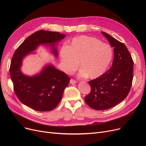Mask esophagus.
<instances>
[{
	"label": "esophagus",
	"instance_id": "esophagus-1",
	"mask_svg": "<svg viewBox=\"0 0 146 146\" xmlns=\"http://www.w3.org/2000/svg\"><path fill=\"white\" fill-rule=\"evenodd\" d=\"M76 82L75 80H73V79H70V84H76Z\"/></svg>",
	"mask_w": 146,
	"mask_h": 146
}]
</instances>
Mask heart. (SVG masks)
Returning a JSON list of instances; mask_svg holds the SVG:
<instances>
[{"mask_svg": "<svg viewBox=\"0 0 146 146\" xmlns=\"http://www.w3.org/2000/svg\"><path fill=\"white\" fill-rule=\"evenodd\" d=\"M59 56L64 73H72L79 62L80 76L94 79L107 70L113 58V50L98 38L82 35L73 38L67 47L61 48Z\"/></svg>", "mask_w": 146, "mask_h": 146, "instance_id": "heart-1", "label": "heart"}]
</instances>
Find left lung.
<instances>
[{
    "mask_svg": "<svg viewBox=\"0 0 146 146\" xmlns=\"http://www.w3.org/2000/svg\"><path fill=\"white\" fill-rule=\"evenodd\" d=\"M102 34L113 47L112 67L101 77L89 82L90 93L86 103L96 110L110 109L127 96L133 79L134 62L126 46L106 33Z\"/></svg>",
    "mask_w": 146,
    "mask_h": 146,
    "instance_id": "1",
    "label": "left lung"
}]
</instances>
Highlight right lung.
<instances>
[{
    "label": "right lung",
    "instance_id": "obj_1",
    "mask_svg": "<svg viewBox=\"0 0 146 146\" xmlns=\"http://www.w3.org/2000/svg\"><path fill=\"white\" fill-rule=\"evenodd\" d=\"M65 35L57 32L40 30L29 36L15 51L12 58L10 74L15 92L20 101L38 111H49L60 103L70 78L51 63L45 65L40 73L32 76L21 71L22 61L40 45L49 46L58 57L57 46Z\"/></svg>",
    "mask_w": 146,
    "mask_h": 146
}]
</instances>
